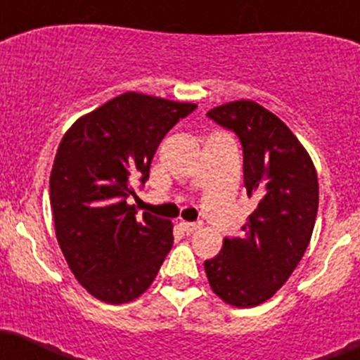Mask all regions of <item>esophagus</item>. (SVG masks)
Returning a JSON list of instances; mask_svg holds the SVG:
<instances>
[{"label": "esophagus", "instance_id": "obj_1", "mask_svg": "<svg viewBox=\"0 0 360 360\" xmlns=\"http://www.w3.org/2000/svg\"><path fill=\"white\" fill-rule=\"evenodd\" d=\"M180 228H182L187 235L196 233V231H200V229H201V222H187V221H182V222H180Z\"/></svg>", "mask_w": 360, "mask_h": 360}]
</instances>
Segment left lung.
<instances>
[{
	"label": "left lung",
	"instance_id": "1",
	"mask_svg": "<svg viewBox=\"0 0 360 360\" xmlns=\"http://www.w3.org/2000/svg\"><path fill=\"white\" fill-rule=\"evenodd\" d=\"M238 136L244 186L256 208L244 235L224 238L205 262L212 292L235 307H255L285 285L302 259L318 212V176L302 143L274 112L235 101L207 112Z\"/></svg>",
	"mask_w": 360,
	"mask_h": 360
}]
</instances>
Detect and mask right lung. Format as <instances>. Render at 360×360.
Returning a JSON list of instances; mask_svg holds the SVG:
<instances>
[{"mask_svg":"<svg viewBox=\"0 0 360 360\" xmlns=\"http://www.w3.org/2000/svg\"><path fill=\"white\" fill-rule=\"evenodd\" d=\"M196 104L127 91L65 132L49 180L61 252L95 299L125 304L150 288L173 248V224L127 198L145 184L164 136Z\"/></svg>","mask_w":360,"mask_h":360,"instance_id":"add662e5","label":"right lung"}]
</instances>
